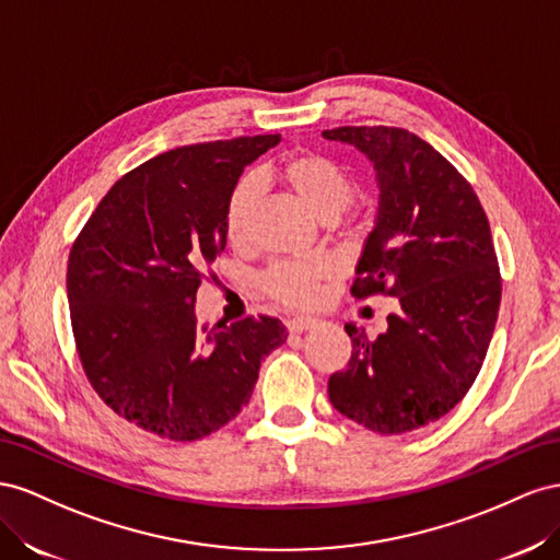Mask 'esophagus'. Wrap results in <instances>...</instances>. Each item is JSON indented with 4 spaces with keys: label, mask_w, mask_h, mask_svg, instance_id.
<instances>
[{
    "label": "esophagus",
    "mask_w": 560,
    "mask_h": 560,
    "mask_svg": "<svg viewBox=\"0 0 560 560\" xmlns=\"http://www.w3.org/2000/svg\"><path fill=\"white\" fill-rule=\"evenodd\" d=\"M316 326H318L316 318H302V316L289 318V322H285V328H289L291 332H305V330H312Z\"/></svg>",
    "instance_id": "34e87169"
}]
</instances>
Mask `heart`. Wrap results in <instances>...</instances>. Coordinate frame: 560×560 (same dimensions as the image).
I'll use <instances>...</instances> for the list:
<instances>
[{
    "label": "heart",
    "instance_id": "1",
    "mask_svg": "<svg viewBox=\"0 0 560 560\" xmlns=\"http://www.w3.org/2000/svg\"><path fill=\"white\" fill-rule=\"evenodd\" d=\"M279 178L307 209L322 220L338 218L357 195V180L338 159L324 152H295L279 166ZM260 187L255 175H242L222 206V232L228 244L242 248L248 244L250 222L258 206ZM330 267L318 260H281L258 279V291L285 310L314 307L322 298Z\"/></svg>",
    "mask_w": 560,
    "mask_h": 560
}]
</instances>
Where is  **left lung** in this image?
<instances>
[{"label": "left lung", "instance_id": "left-lung-1", "mask_svg": "<svg viewBox=\"0 0 560 560\" xmlns=\"http://www.w3.org/2000/svg\"><path fill=\"white\" fill-rule=\"evenodd\" d=\"M324 138L371 159L380 206L351 295L398 298L375 340L347 324L351 359L332 373L335 410L377 434H406L451 412L481 371L502 277L481 201L448 159L396 126H340Z\"/></svg>", "mask_w": 560, "mask_h": 560}]
</instances>
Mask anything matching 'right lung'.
I'll use <instances>...</instances> for the list:
<instances>
[{
    "mask_svg": "<svg viewBox=\"0 0 560 560\" xmlns=\"http://www.w3.org/2000/svg\"><path fill=\"white\" fill-rule=\"evenodd\" d=\"M281 140L246 136L159 154L109 187L74 238L68 302L79 361L103 401L152 434L197 441L234 420L289 332L279 318L201 326L206 269L225 250L222 206Z\"/></svg>",
    "mask_w": 560,
    "mask_h": 560,
    "instance_id": "right-lung-1",
    "label": "right lung"
}]
</instances>
